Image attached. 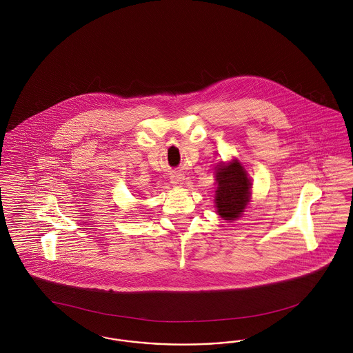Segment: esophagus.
I'll list each match as a JSON object with an SVG mask.
<instances>
[{
  "instance_id": "esophagus-1",
  "label": "esophagus",
  "mask_w": 353,
  "mask_h": 353,
  "mask_svg": "<svg viewBox=\"0 0 353 353\" xmlns=\"http://www.w3.org/2000/svg\"><path fill=\"white\" fill-rule=\"evenodd\" d=\"M183 181H184L183 174H173L170 177V183L173 185H183Z\"/></svg>"
}]
</instances>
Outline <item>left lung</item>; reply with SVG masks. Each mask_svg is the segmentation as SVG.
I'll use <instances>...</instances> for the list:
<instances>
[{
    "label": "left lung",
    "instance_id": "1",
    "mask_svg": "<svg viewBox=\"0 0 353 353\" xmlns=\"http://www.w3.org/2000/svg\"><path fill=\"white\" fill-rule=\"evenodd\" d=\"M216 172L219 184L216 190L217 213L226 221H234L250 201V180L243 167L236 161L230 163V165H222Z\"/></svg>",
    "mask_w": 353,
    "mask_h": 353
}]
</instances>
